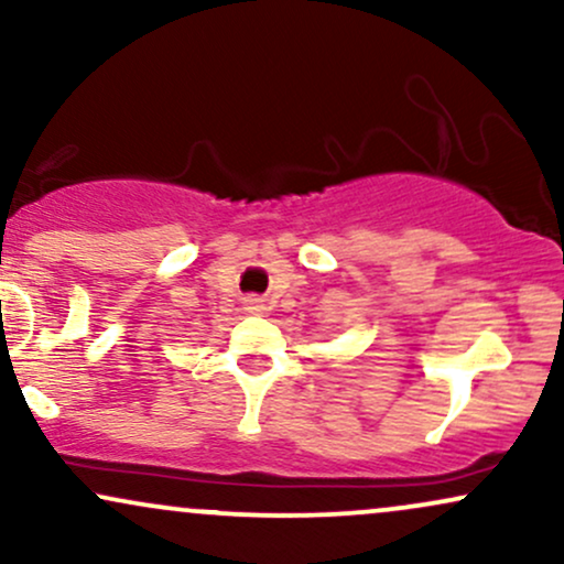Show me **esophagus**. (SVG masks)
Wrapping results in <instances>:
<instances>
[{
	"label": "esophagus",
	"instance_id": "1",
	"mask_svg": "<svg viewBox=\"0 0 564 564\" xmlns=\"http://www.w3.org/2000/svg\"><path fill=\"white\" fill-rule=\"evenodd\" d=\"M243 304H246V310H249V313H262V310H264L260 296H246Z\"/></svg>",
	"mask_w": 564,
	"mask_h": 564
}]
</instances>
